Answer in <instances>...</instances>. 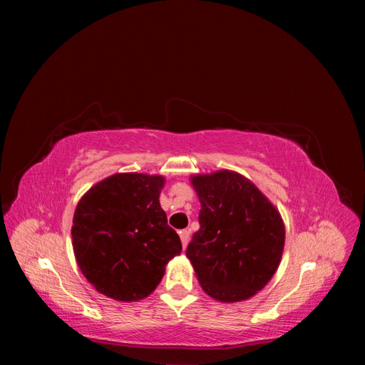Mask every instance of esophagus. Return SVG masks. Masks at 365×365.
<instances>
[{
	"instance_id": "1",
	"label": "esophagus",
	"mask_w": 365,
	"mask_h": 365,
	"mask_svg": "<svg viewBox=\"0 0 365 365\" xmlns=\"http://www.w3.org/2000/svg\"><path fill=\"white\" fill-rule=\"evenodd\" d=\"M180 237H181V242H182V247L185 248L187 244H189V240H190V231L189 230L180 231Z\"/></svg>"
}]
</instances>
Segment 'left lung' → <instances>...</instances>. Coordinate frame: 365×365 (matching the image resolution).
I'll use <instances>...</instances> for the list:
<instances>
[{"instance_id": "left-lung-1", "label": "left lung", "mask_w": 365, "mask_h": 365, "mask_svg": "<svg viewBox=\"0 0 365 365\" xmlns=\"http://www.w3.org/2000/svg\"><path fill=\"white\" fill-rule=\"evenodd\" d=\"M201 228L187 247L202 291L222 303L250 300L268 284L284 250V224L259 187L235 170L196 173Z\"/></svg>"}]
</instances>
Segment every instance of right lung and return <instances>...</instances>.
<instances>
[{"label": "right lung", "mask_w": 365, "mask_h": 365, "mask_svg": "<svg viewBox=\"0 0 365 365\" xmlns=\"http://www.w3.org/2000/svg\"><path fill=\"white\" fill-rule=\"evenodd\" d=\"M163 175L114 173L77 202L71 237L77 264L96 291L138 302L161 282L182 245L160 205Z\"/></svg>", "instance_id": "add662e5"}]
</instances>
